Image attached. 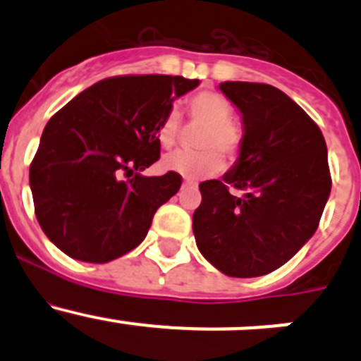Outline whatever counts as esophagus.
<instances>
[{"label": "esophagus", "mask_w": 361, "mask_h": 361, "mask_svg": "<svg viewBox=\"0 0 361 361\" xmlns=\"http://www.w3.org/2000/svg\"><path fill=\"white\" fill-rule=\"evenodd\" d=\"M188 187H195V185L192 183V181H183V188H188Z\"/></svg>", "instance_id": "34e87169"}]
</instances>
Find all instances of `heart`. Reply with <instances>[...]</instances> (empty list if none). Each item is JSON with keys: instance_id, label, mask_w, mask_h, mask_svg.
Returning <instances> with one entry per match:
<instances>
[{"instance_id": "heart-1", "label": "heart", "mask_w": 361, "mask_h": 361, "mask_svg": "<svg viewBox=\"0 0 361 361\" xmlns=\"http://www.w3.org/2000/svg\"><path fill=\"white\" fill-rule=\"evenodd\" d=\"M187 110L188 116L204 127L197 141V147L202 152H195V154L178 152L166 157L164 167L187 180L197 181L220 173L224 167V160L220 155L228 160L238 157L241 150V133L231 122V104L218 92L204 90V92L195 94L188 99ZM178 133H180V115L176 110H169L157 129L160 147L166 150L173 148L176 145Z\"/></svg>"}]
</instances>
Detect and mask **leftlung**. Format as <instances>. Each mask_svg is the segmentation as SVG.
Masks as SVG:
<instances>
[{"mask_svg": "<svg viewBox=\"0 0 361 361\" xmlns=\"http://www.w3.org/2000/svg\"><path fill=\"white\" fill-rule=\"evenodd\" d=\"M220 90L241 111L245 136L224 180L199 185L192 227L218 271L257 278L286 264L318 228L332 188L329 154L314 120L276 87L224 82Z\"/></svg>", "mask_w": 361, "mask_h": 361, "instance_id": "obj_1", "label": "left lung"}]
</instances>
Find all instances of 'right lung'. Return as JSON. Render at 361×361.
I'll return each instance as SVG.
<instances>
[{
  "instance_id": "add662e5",
  "label": "right lung",
  "mask_w": 361,
  "mask_h": 361,
  "mask_svg": "<svg viewBox=\"0 0 361 361\" xmlns=\"http://www.w3.org/2000/svg\"><path fill=\"white\" fill-rule=\"evenodd\" d=\"M197 85L183 76H113L49 120L29 185L39 227L57 248L75 260L106 264L147 238L181 176L141 171L160 157L157 129L173 101Z\"/></svg>"
}]
</instances>
